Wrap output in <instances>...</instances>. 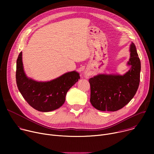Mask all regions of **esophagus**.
Listing matches in <instances>:
<instances>
[{
  "instance_id": "obj_1",
  "label": "esophagus",
  "mask_w": 154,
  "mask_h": 154,
  "mask_svg": "<svg viewBox=\"0 0 154 154\" xmlns=\"http://www.w3.org/2000/svg\"><path fill=\"white\" fill-rule=\"evenodd\" d=\"M84 75H85V77H86V78H88V76H89V72H88V71H85V72H84Z\"/></svg>"
}]
</instances>
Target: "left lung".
<instances>
[{"instance_id": "obj_1", "label": "left lung", "mask_w": 154, "mask_h": 154, "mask_svg": "<svg viewBox=\"0 0 154 154\" xmlns=\"http://www.w3.org/2000/svg\"><path fill=\"white\" fill-rule=\"evenodd\" d=\"M130 69L124 75L99 74L89 80L90 102L100 111L115 112L126 105L135 95L140 81L141 61L134 43L130 45Z\"/></svg>"}]
</instances>
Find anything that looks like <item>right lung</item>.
<instances>
[{
    "instance_id": "1",
    "label": "right lung",
    "mask_w": 154,
    "mask_h": 154,
    "mask_svg": "<svg viewBox=\"0 0 154 154\" xmlns=\"http://www.w3.org/2000/svg\"><path fill=\"white\" fill-rule=\"evenodd\" d=\"M79 79V73L73 71L50 81L38 82L26 74L23 52H20L16 61V80L18 90L27 103L39 112H49L61 106L67 92Z\"/></svg>"
}]
</instances>
